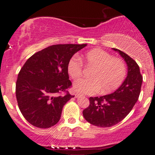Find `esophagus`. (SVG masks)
I'll return each instance as SVG.
<instances>
[{
	"mask_svg": "<svg viewBox=\"0 0 155 155\" xmlns=\"http://www.w3.org/2000/svg\"><path fill=\"white\" fill-rule=\"evenodd\" d=\"M81 96H82V95H81V94L76 93V95H75V97H76V98H77V97H81Z\"/></svg>",
	"mask_w": 155,
	"mask_h": 155,
	"instance_id": "esophagus-1",
	"label": "esophagus"
}]
</instances>
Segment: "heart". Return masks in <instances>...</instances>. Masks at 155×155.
<instances>
[{
    "label": "heart",
    "mask_w": 155,
    "mask_h": 155,
    "mask_svg": "<svg viewBox=\"0 0 155 155\" xmlns=\"http://www.w3.org/2000/svg\"><path fill=\"white\" fill-rule=\"evenodd\" d=\"M85 64L92 68L90 79L76 81L74 89L82 94H94L101 90L106 94L116 90L122 84L127 75V67L122 59L112 57L101 49L89 51L84 56ZM68 73L73 79L82 75L83 65L79 58H72L67 66Z\"/></svg>",
    "instance_id": "obj_1"
}]
</instances>
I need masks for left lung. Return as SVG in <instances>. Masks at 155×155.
I'll return each instance as SVG.
<instances>
[{"mask_svg": "<svg viewBox=\"0 0 155 155\" xmlns=\"http://www.w3.org/2000/svg\"><path fill=\"white\" fill-rule=\"evenodd\" d=\"M127 65V75L115 92L101 97H90V105L83 111L89 123L101 127H109L121 122L130 112L139 97L143 76L138 64L129 55L113 48Z\"/></svg>", "mask_w": 155, "mask_h": 155, "instance_id": "left-lung-1", "label": "left lung"}]
</instances>
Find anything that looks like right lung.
I'll list each match as a JSON object with an SVG mask.
<instances>
[{"label": "right lung", "instance_id": "right-lung-1", "mask_svg": "<svg viewBox=\"0 0 155 155\" xmlns=\"http://www.w3.org/2000/svg\"><path fill=\"white\" fill-rule=\"evenodd\" d=\"M84 44H57L32 55L24 64L16 83V97L23 117L39 128L59 122L63 108L74 95L67 66L73 55ZM63 91L67 93L60 96Z\"/></svg>", "mask_w": 155, "mask_h": 155}]
</instances>
